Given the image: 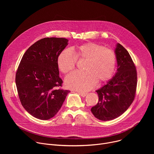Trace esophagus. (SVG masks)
Wrapping results in <instances>:
<instances>
[{
  "instance_id": "1",
  "label": "esophagus",
  "mask_w": 154,
  "mask_h": 154,
  "mask_svg": "<svg viewBox=\"0 0 154 154\" xmlns=\"http://www.w3.org/2000/svg\"><path fill=\"white\" fill-rule=\"evenodd\" d=\"M79 93V94L81 96H82V97H85L86 95H87V93Z\"/></svg>"
}]
</instances>
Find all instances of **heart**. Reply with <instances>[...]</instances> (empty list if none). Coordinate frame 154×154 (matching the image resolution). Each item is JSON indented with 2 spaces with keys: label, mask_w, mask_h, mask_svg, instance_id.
<instances>
[{
  "label": "heart",
  "mask_w": 154,
  "mask_h": 154,
  "mask_svg": "<svg viewBox=\"0 0 154 154\" xmlns=\"http://www.w3.org/2000/svg\"><path fill=\"white\" fill-rule=\"evenodd\" d=\"M63 50L57 58L59 70L63 74L73 71L78 60H86L83 72H74L65 79L68 88L80 92L88 91L97 82L102 83L110 79L115 70L116 56L115 52L94 42H86L72 49Z\"/></svg>",
  "instance_id": "b5f03b06"
}]
</instances>
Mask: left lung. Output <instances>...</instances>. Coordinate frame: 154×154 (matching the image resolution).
Wrapping results in <instances>:
<instances>
[{
	"mask_svg": "<svg viewBox=\"0 0 154 154\" xmlns=\"http://www.w3.org/2000/svg\"><path fill=\"white\" fill-rule=\"evenodd\" d=\"M118 69L115 75L96 91L99 102L91 111L98 119L113 120L122 115L133 102L137 90V73L128 51L118 43L115 49Z\"/></svg>",
	"mask_w": 154,
	"mask_h": 154,
	"instance_id": "8db88e82",
	"label": "left lung"
}]
</instances>
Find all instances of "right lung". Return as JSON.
I'll return each instance as SVG.
<instances>
[{
	"label": "right lung",
	"mask_w": 154,
	"mask_h": 154,
	"mask_svg": "<svg viewBox=\"0 0 154 154\" xmlns=\"http://www.w3.org/2000/svg\"><path fill=\"white\" fill-rule=\"evenodd\" d=\"M63 38H45L32 45L21 59L16 74V85L20 101L33 117L48 120L61 108L69 90L58 88L57 58L68 45Z\"/></svg>",
	"instance_id": "add662e5"
}]
</instances>
